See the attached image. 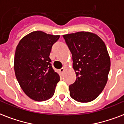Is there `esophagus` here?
Returning <instances> with one entry per match:
<instances>
[{
  "mask_svg": "<svg viewBox=\"0 0 124 124\" xmlns=\"http://www.w3.org/2000/svg\"><path fill=\"white\" fill-rule=\"evenodd\" d=\"M64 70H65V68L63 67V68H61V69L59 70V72H60L61 73H63V72H64Z\"/></svg>",
  "mask_w": 124,
  "mask_h": 124,
  "instance_id": "esophagus-1",
  "label": "esophagus"
}]
</instances>
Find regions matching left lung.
I'll return each mask as SVG.
<instances>
[{
    "instance_id": "8db88e82",
    "label": "left lung",
    "mask_w": 124,
    "mask_h": 124,
    "mask_svg": "<svg viewBox=\"0 0 124 124\" xmlns=\"http://www.w3.org/2000/svg\"><path fill=\"white\" fill-rule=\"evenodd\" d=\"M63 37L72 53L77 76L69 86L70 95L81 103L93 101L105 87L110 70L111 60L105 44L98 35L89 31Z\"/></svg>"
}]
</instances>
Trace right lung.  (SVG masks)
<instances>
[{
	"instance_id": "1",
	"label": "right lung",
	"mask_w": 124,
	"mask_h": 124,
	"mask_svg": "<svg viewBox=\"0 0 124 124\" xmlns=\"http://www.w3.org/2000/svg\"><path fill=\"white\" fill-rule=\"evenodd\" d=\"M59 37L42 31H32L23 37L17 46L15 76L24 93L35 101L51 98L60 80L49 57L52 45Z\"/></svg>"
}]
</instances>
